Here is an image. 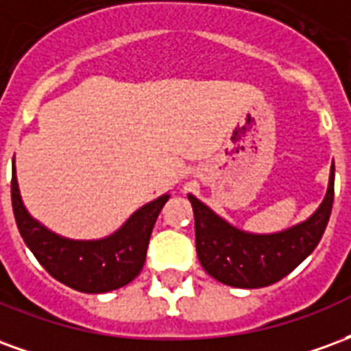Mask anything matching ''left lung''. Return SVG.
Here are the masks:
<instances>
[{
  "label": "left lung",
  "mask_w": 351,
  "mask_h": 351,
  "mask_svg": "<svg viewBox=\"0 0 351 351\" xmlns=\"http://www.w3.org/2000/svg\"><path fill=\"white\" fill-rule=\"evenodd\" d=\"M335 197V163L331 165L329 186L322 205L308 220L271 235L246 233L231 226L201 203L188 195L195 218L197 258L213 278L233 287L271 286L314 252L331 216Z\"/></svg>",
  "instance_id": "1"
}]
</instances>
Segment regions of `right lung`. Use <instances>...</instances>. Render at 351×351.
I'll use <instances>...</instances> for the list:
<instances>
[{
  "mask_svg": "<svg viewBox=\"0 0 351 351\" xmlns=\"http://www.w3.org/2000/svg\"><path fill=\"white\" fill-rule=\"evenodd\" d=\"M11 199L20 235L50 276L82 293H107L130 284L141 272L154 223L169 193L141 206L122 228L99 241L65 239L34 220L20 197L14 165Z\"/></svg>",
  "mask_w": 351,
  "mask_h": 351,
  "instance_id": "obj_1",
  "label": "right lung"
}]
</instances>
